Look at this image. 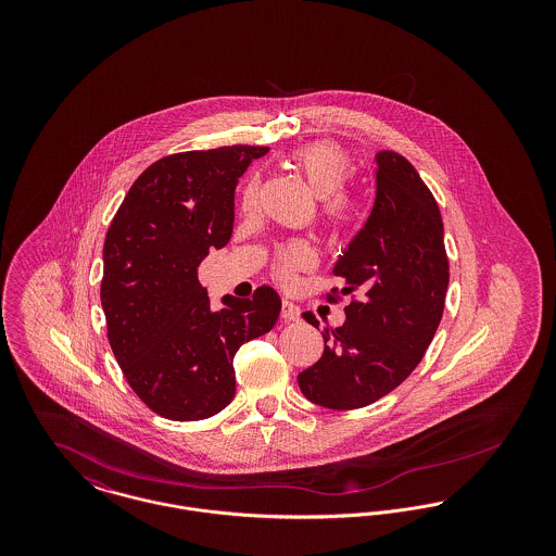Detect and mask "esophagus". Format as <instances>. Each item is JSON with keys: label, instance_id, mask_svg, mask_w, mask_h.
<instances>
[{"label": "esophagus", "instance_id": "esophagus-1", "mask_svg": "<svg viewBox=\"0 0 556 556\" xmlns=\"http://www.w3.org/2000/svg\"><path fill=\"white\" fill-rule=\"evenodd\" d=\"M281 318L286 320H298L300 318V308L290 302V300H283L281 302Z\"/></svg>", "mask_w": 556, "mask_h": 556}]
</instances>
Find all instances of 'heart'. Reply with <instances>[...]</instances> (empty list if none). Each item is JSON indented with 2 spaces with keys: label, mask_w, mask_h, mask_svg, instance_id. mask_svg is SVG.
Masks as SVG:
<instances>
[{
  "label": "heart",
  "mask_w": 556,
  "mask_h": 556,
  "mask_svg": "<svg viewBox=\"0 0 556 556\" xmlns=\"http://www.w3.org/2000/svg\"><path fill=\"white\" fill-rule=\"evenodd\" d=\"M291 168L304 177V181L320 198V212L327 218L329 225L342 227L352 220L356 204L345 193L342 187L348 184L352 175V164L344 150L329 141H315L300 146L290 154ZM258 198V181L250 179L243 193H241V206L254 208ZM313 263V252L304 243H291L275 263V275L281 281H288L295 268H304Z\"/></svg>",
  "instance_id": "heart-1"
}]
</instances>
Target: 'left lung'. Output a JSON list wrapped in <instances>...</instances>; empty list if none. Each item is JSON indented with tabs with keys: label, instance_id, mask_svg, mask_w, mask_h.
Returning <instances> with one entry per match:
<instances>
[{
	"label": "left lung",
	"instance_id": "obj_1",
	"mask_svg": "<svg viewBox=\"0 0 556 556\" xmlns=\"http://www.w3.org/2000/svg\"><path fill=\"white\" fill-rule=\"evenodd\" d=\"M375 204L333 266L345 306L342 327H325V350L298 375L302 394L333 410L363 408L415 370L444 313L448 258L435 198L396 152L375 154ZM304 318L318 327L313 313Z\"/></svg>",
	"mask_w": 556,
	"mask_h": 556
}]
</instances>
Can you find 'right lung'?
Wrapping results in <instances>:
<instances>
[{
  "mask_svg": "<svg viewBox=\"0 0 556 556\" xmlns=\"http://www.w3.org/2000/svg\"><path fill=\"white\" fill-rule=\"evenodd\" d=\"M268 148L181 152L148 166L125 195L104 241L108 340L132 392L170 421H200L236 396L239 345L265 336L279 293L225 295L212 311L198 266L229 243L236 187Z\"/></svg>",
  "mask_w": 556,
  "mask_h": 556,
  "instance_id": "right-lung-1",
  "label": "right lung"
}]
</instances>
